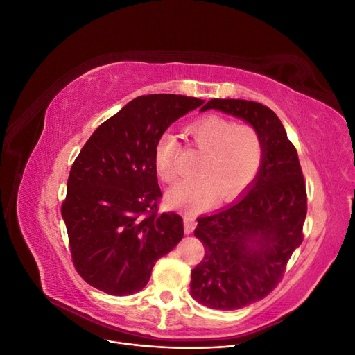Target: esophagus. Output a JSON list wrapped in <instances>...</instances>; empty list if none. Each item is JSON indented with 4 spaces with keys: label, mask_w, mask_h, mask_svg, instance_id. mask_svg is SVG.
I'll return each instance as SVG.
<instances>
[{
    "label": "esophagus",
    "mask_w": 355,
    "mask_h": 355,
    "mask_svg": "<svg viewBox=\"0 0 355 355\" xmlns=\"http://www.w3.org/2000/svg\"><path fill=\"white\" fill-rule=\"evenodd\" d=\"M196 218L194 216H189V214H187V216L184 218V230H185V234H191L192 231L196 230Z\"/></svg>",
    "instance_id": "1"
}]
</instances>
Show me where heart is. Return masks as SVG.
<instances>
[{"instance_id": "heart-1", "label": "heart", "mask_w": 355, "mask_h": 355, "mask_svg": "<svg viewBox=\"0 0 355 355\" xmlns=\"http://www.w3.org/2000/svg\"><path fill=\"white\" fill-rule=\"evenodd\" d=\"M189 142L202 153L196 168L197 178L180 180L170 188V206L187 211L206 209L216 198L239 196L259 173L263 161V144L257 130L247 124L218 114L194 118L185 125ZM178 137L164 132L154 146V166L161 180L176 179L175 157Z\"/></svg>"}]
</instances>
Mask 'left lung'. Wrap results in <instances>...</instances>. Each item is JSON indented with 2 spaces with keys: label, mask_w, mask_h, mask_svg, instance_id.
<instances>
[{
  "label": "left lung",
  "mask_w": 355,
  "mask_h": 355,
  "mask_svg": "<svg viewBox=\"0 0 355 355\" xmlns=\"http://www.w3.org/2000/svg\"><path fill=\"white\" fill-rule=\"evenodd\" d=\"M216 110L254 127L263 144L259 173L240 198L200 216L194 231L204 259L191 271V296L213 309H239L261 300L282 280L302 243L306 191L297 153L268 106L241 99H211Z\"/></svg>",
  "instance_id": "1"
}]
</instances>
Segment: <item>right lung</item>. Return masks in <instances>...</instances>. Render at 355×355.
I'll return each instance as SVG.
<instances>
[{"instance_id": "add662e5", "label": "right lung", "mask_w": 355, "mask_h": 355, "mask_svg": "<svg viewBox=\"0 0 355 355\" xmlns=\"http://www.w3.org/2000/svg\"><path fill=\"white\" fill-rule=\"evenodd\" d=\"M202 103L178 94L136 98L96 128L73 161L62 218L75 270L90 286L112 296L139 292L184 239L178 213H157L154 146Z\"/></svg>"}]
</instances>
